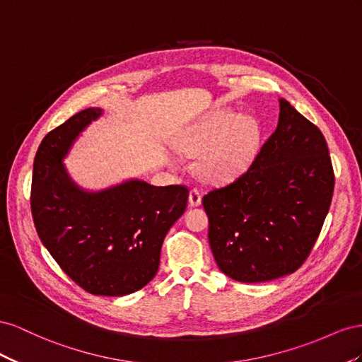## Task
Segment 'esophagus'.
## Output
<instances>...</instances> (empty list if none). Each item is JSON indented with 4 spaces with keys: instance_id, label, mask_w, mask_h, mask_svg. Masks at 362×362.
Segmentation results:
<instances>
[{
    "instance_id": "1",
    "label": "esophagus",
    "mask_w": 362,
    "mask_h": 362,
    "mask_svg": "<svg viewBox=\"0 0 362 362\" xmlns=\"http://www.w3.org/2000/svg\"><path fill=\"white\" fill-rule=\"evenodd\" d=\"M202 203V194L199 189H191L189 191V204L191 206H200Z\"/></svg>"
}]
</instances>
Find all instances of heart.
Masks as SVG:
<instances>
[{"label":"heart","mask_w":362,"mask_h":362,"mask_svg":"<svg viewBox=\"0 0 362 362\" xmlns=\"http://www.w3.org/2000/svg\"><path fill=\"white\" fill-rule=\"evenodd\" d=\"M259 136V124L253 117L218 110L189 127L175 142V147L185 156H199L197 171L202 177L227 183L250 167Z\"/></svg>","instance_id":"1"}]
</instances>
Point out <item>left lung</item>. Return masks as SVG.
I'll list each match as a JSON object with an SVG mask.
<instances>
[{
  "label": "left lung",
  "mask_w": 362,
  "mask_h": 362,
  "mask_svg": "<svg viewBox=\"0 0 362 362\" xmlns=\"http://www.w3.org/2000/svg\"><path fill=\"white\" fill-rule=\"evenodd\" d=\"M273 135L243 175L203 197L220 270L238 282L294 273L322 230L334 194L323 133L281 98Z\"/></svg>",
  "instance_id": "1"
}]
</instances>
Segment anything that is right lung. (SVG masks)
<instances>
[{
	"mask_svg": "<svg viewBox=\"0 0 362 362\" xmlns=\"http://www.w3.org/2000/svg\"><path fill=\"white\" fill-rule=\"evenodd\" d=\"M100 107L76 113L40 142L33 163L32 215L49 255L95 296H126L156 276L165 235L187 209L188 188L132 179L97 192L69 177L62 160Z\"/></svg>",
	"mask_w": 362,
	"mask_h": 362,
	"instance_id": "right-lung-1",
	"label": "right lung"
}]
</instances>
